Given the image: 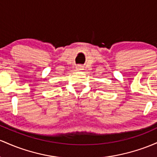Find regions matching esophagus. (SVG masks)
<instances>
[{"label":"esophagus","mask_w":157,"mask_h":157,"mask_svg":"<svg viewBox=\"0 0 157 157\" xmlns=\"http://www.w3.org/2000/svg\"><path fill=\"white\" fill-rule=\"evenodd\" d=\"M77 70H82V66H78V67H77Z\"/></svg>","instance_id":"esophagus-1"}]
</instances>
